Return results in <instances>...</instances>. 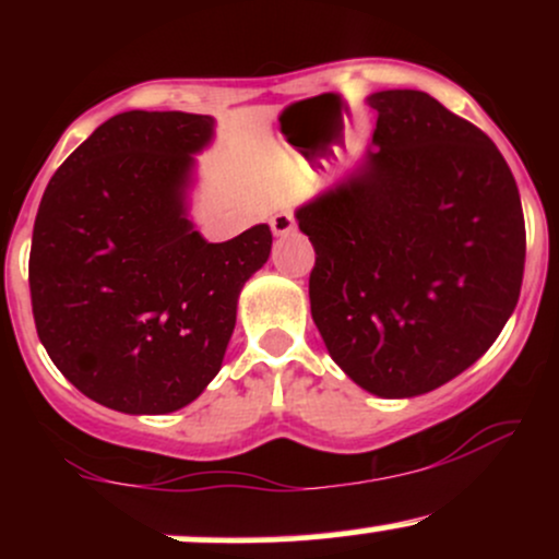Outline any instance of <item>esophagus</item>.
Returning a JSON list of instances; mask_svg holds the SVG:
<instances>
[{
  "instance_id": "obj_1",
  "label": "esophagus",
  "mask_w": 559,
  "mask_h": 559,
  "mask_svg": "<svg viewBox=\"0 0 559 559\" xmlns=\"http://www.w3.org/2000/svg\"><path fill=\"white\" fill-rule=\"evenodd\" d=\"M294 228H297V221H294V215L286 213V210H281V213H275L271 217V230L275 236H288Z\"/></svg>"
}]
</instances>
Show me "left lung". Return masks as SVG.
<instances>
[{"label": "left lung", "mask_w": 559, "mask_h": 559, "mask_svg": "<svg viewBox=\"0 0 559 559\" xmlns=\"http://www.w3.org/2000/svg\"><path fill=\"white\" fill-rule=\"evenodd\" d=\"M373 144L297 210L310 310L333 362L383 400L471 368L521 297L525 223L504 157L431 94L368 96Z\"/></svg>", "instance_id": "obj_1"}]
</instances>
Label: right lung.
<instances>
[{
	"label": "right lung",
	"instance_id": "add662e5",
	"mask_svg": "<svg viewBox=\"0 0 559 559\" xmlns=\"http://www.w3.org/2000/svg\"><path fill=\"white\" fill-rule=\"evenodd\" d=\"M215 118L120 112L55 173L31 241L44 349L88 400L126 415L194 402L221 370L243 284L271 258L265 223L213 243L189 217Z\"/></svg>",
	"mask_w": 559,
	"mask_h": 559
}]
</instances>
